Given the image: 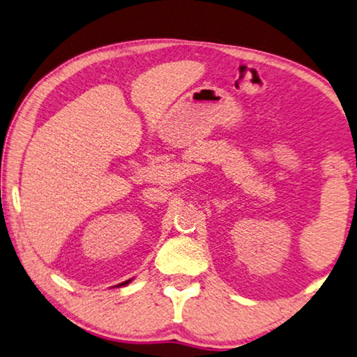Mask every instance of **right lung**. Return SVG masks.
<instances>
[{
  "mask_svg": "<svg viewBox=\"0 0 357 357\" xmlns=\"http://www.w3.org/2000/svg\"><path fill=\"white\" fill-rule=\"evenodd\" d=\"M130 281H132V280H128V281H123V282H121V284H117V286H126V284H128Z\"/></svg>",
  "mask_w": 357,
  "mask_h": 357,
  "instance_id": "right-lung-1",
  "label": "right lung"
}]
</instances>
